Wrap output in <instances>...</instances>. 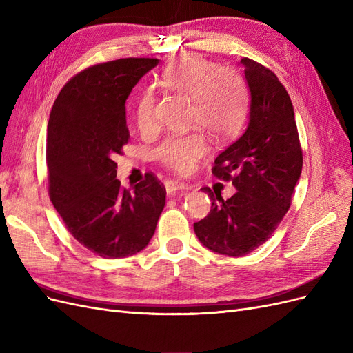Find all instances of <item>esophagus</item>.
Segmentation results:
<instances>
[{"label": "esophagus", "instance_id": "1", "mask_svg": "<svg viewBox=\"0 0 353 353\" xmlns=\"http://www.w3.org/2000/svg\"><path fill=\"white\" fill-rule=\"evenodd\" d=\"M165 187L168 194H175L178 190H187L188 184L183 183V181H178V179H168L165 181Z\"/></svg>", "mask_w": 353, "mask_h": 353}]
</instances>
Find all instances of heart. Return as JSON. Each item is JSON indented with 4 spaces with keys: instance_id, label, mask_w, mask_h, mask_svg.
Masks as SVG:
<instances>
[{
    "instance_id": "1",
    "label": "heart",
    "mask_w": 353,
    "mask_h": 353,
    "mask_svg": "<svg viewBox=\"0 0 353 353\" xmlns=\"http://www.w3.org/2000/svg\"><path fill=\"white\" fill-rule=\"evenodd\" d=\"M160 83L166 91L193 100L191 123L215 141H227L241 130L248 113V90L237 72L199 54H185L162 72ZM156 101L152 88L143 90L135 100V121L143 134L157 128ZM206 152L205 138L199 134L170 135L156 148V157L175 172L187 174Z\"/></svg>"
}]
</instances>
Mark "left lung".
<instances>
[{
  "label": "left lung",
  "instance_id": "1",
  "mask_svg": "<svg viewBox=\"0 0 353 353\" xmlns=\"http://www.w3.org/2000/svg\"><path fill=\"white\" fill-rule=\"evenodd\" d=\"M240 63L250 91L249 125L212 168L216 178L232 181L237 193L223 200L203 187L212 209L194 223L203 245L234 258L272 236L292 205L303 165L290 95L268 68L248 57Z\"/></svg>",
  "mask_w": 353,
  "mask_h": 353
}]
</instances>
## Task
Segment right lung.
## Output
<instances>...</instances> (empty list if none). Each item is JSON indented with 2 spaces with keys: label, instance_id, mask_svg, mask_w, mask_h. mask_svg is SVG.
<instances>
[{
  "label": "right lung",
  "instance_id": "add662e5",
  "mask_svg": "<svg viewBox=\"0 0 353 353\" xmlns=\"http://www.w3.org/2000/svg\"><path fill=\"white\" fill-rule=\"evenodd\" d=\"M157 59H119L87 68L66 82L47 128L48 193L68 231L105 259L141 252L166 203L150 172L130 190L116 179V154L130 140L125 103Z\"/></svg>",
  "mask_w": 353,
  "mask_h": 353
}]
</instances>
